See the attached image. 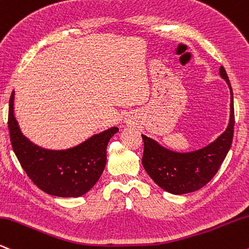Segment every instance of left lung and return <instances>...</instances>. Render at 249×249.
<instances>
[{"instance_id":"obj_1","label":"left lung","mask_w":249,"mask_h":249,"mask_svg":"<svg viewBox=\"0 0 249 249\" xmlns=\"http://www.w3.org/2000/svg\"><path fill=\"white\" fill-rule=\"evenodd\" d=\"M220 75L231 90V116L226 130L206 147L190 153L169 150L150 137L142 135V164L145 171L160 189L172 195H184L205 186L217 174L229 153L234 133V105L233 90L224 66Z\"/></svg>"}]
</instances>
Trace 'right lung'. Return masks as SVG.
<instances>
[{
  "label": "right lung",
  "mask_w": 249,
  "mask_h": 249,
  "mask_svg": "<svg viewBox=\"0 0 249 249\" xmlns=\"http://www.w3.org/2000/svg\"><path fill=\"white\" fill-rule=\"evenodd\" d=\"M14 98L13 90L9 100V134L14 153L29 178L42 191L55 197L75 198L89 192L104 172L108 142L119 128L95 134L77 147L49 150L23 135L14 115Z\"/></svg>",
  "instance_id": "right-lung-1"
}]
</instances>
